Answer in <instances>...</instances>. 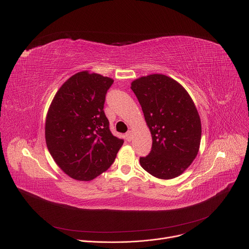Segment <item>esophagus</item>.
I'll return each instance as SVG.
<instances>
[{"mask_svg":"<svg viewBox=\"0 0 249 249\" xmlns=\"http://www.w3.org/2000/svg\"><path fill=\"white\" fill-rule=\"evenodd\" d=\"M126 139L128 142H130L132 139H133V133L131 130H129L127 133H126Z\"/></svg>","mask_w":249,"mask_h":249,"instance_id":"1","label":"esophagus"}]
</instances>
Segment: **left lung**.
Listing matches in <instances>:
<instances>
[{
    "label": "left lung",
    "mask_w": 249,
    "mask_h": 249,
    "mask_svg": "<svg viewBox=\"0 0 249 249\" xmlns=\"http://www.w3.org/2000/svg\"><path fill=\"white\" fill-rule=\"evenodd\" d=\"M151 131L149 156L140 158L146 171L160 179L182 174L197 157L201 142V120L186 89L161 74L136 79L131 84Z\"/></svg>",
    "instance_id": "1"
}]
</instances>
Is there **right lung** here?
<instances>
[{
    "label": "right lung",
    "mask_w": 249,
    "mask_h": 249,
    "mask_svg": "<svg viewBox=\"0 0 249 249\" xmlns=\"http://www.w3.org/2000/svg\"><path fill=\"white\" fill-rule=\"evenodd\" d=\"M113 80L83 71L56 92L47 112L45 140L57 165L73 179L89 181L113 163L124 141L109 130L103 106Z\"/></svg>",
    "instance_id": "obj_1"
}]
</instances>
